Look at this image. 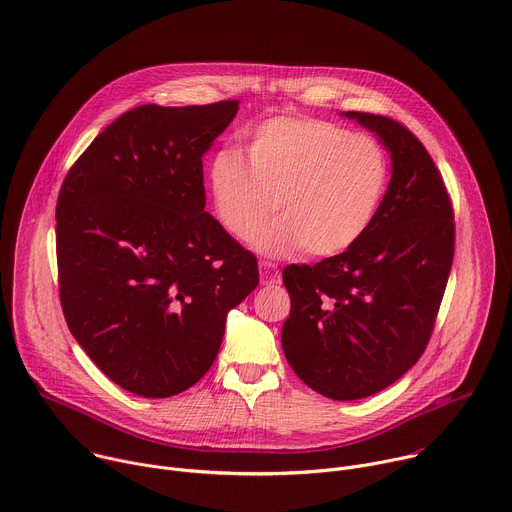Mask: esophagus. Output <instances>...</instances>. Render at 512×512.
Wrapping results in <instances>:
<instances>
[{
  "label": "esophagus",
  "mask_w": 512,
  "mask_h": 512,
  "mask_svg": "<svg viewBox=\"0 0 512 512\" xmlns=\"http://www.w3.org/2000/svg\"><path fill=\"white\" fill-rule=\"evenodd\" d=\"M259 269H261V283L263 285H277L281 281V271L275 263L259 261Z\"/></svg>",
  "instance_id": "34e87169"
}]
</instances>
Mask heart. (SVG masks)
<instances>
[{
	"mask_svg": "<svg viewBox=\"0 0 512 512\" xmlns=\"http://www.w3.org/2000/svg\"><path fill=\"white\" fill-rule=\"evenodd\" d=\"M245 159L221 150L210 164L214 212L239 243H251L277 206L281 218L257 239L265 255L302 249L326 259L356 245L379 214L391 180L383 145L318 117H269L245 137Z\"/></svg>",
	"mask_w": 512,
	"mask_h": 512,
	"instance_id": "b5f03b06",
	"label": "heart"
}]
</instances>
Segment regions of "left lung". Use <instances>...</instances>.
I'll list each match as a JSON object with an SVG mask.
<instances>
[{"mask_svg":"<svg viewBox=\"0 0 512 512\" xmlns=\"http://www.w3.org/2000/svg\"><path fill=\"white\" fill-rule=\"evenodd\" d=\"M391 152L375 223L348 251L287 265L289 367L336 401L371 397L401 379L431 338L454 261V206L423 143L399 121L348 111Z\"/></svg>","mask_w":512,"mask_h":512,"instance_id":"obj_1","label":"left lung"}]
</instances>
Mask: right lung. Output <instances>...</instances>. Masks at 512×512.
Masks as SVG:
<instances>
[{"instance_id":"right-lung-1","label":"right lung","mask_w":512,"mask_h":512,"mask_svg":"<svg viewBox=\"0 0 512 512\" xmlns=\"http://www.w3.org/2000/svg\"><path fill=\"white\" fill-rule=\"evenodd\" d=\"M239 101L141 105L70 166L56 200L58 291L70 334L119 387L148 399L198 383L257 259L204 210L202 156Z\"/></svg>"}]
</instances>
